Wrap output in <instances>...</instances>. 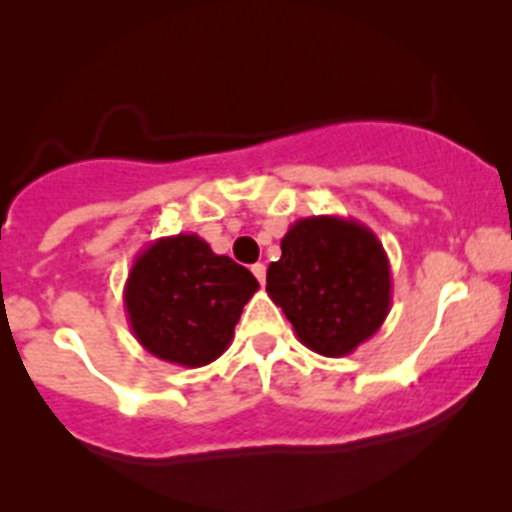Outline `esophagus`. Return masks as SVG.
Listing matches in <instances>:
<instances>
[{"label": "esophagus", "instance_id": "1", "mask_svg": "<svg viewBox=\"0 0 512 512\" xmlns=\"http://www.w3.org/2000/svg\"><path fill=\"white\" fill-rule=\"evenodd\" d=\"M251 271H253V277L259 279L261 287H264V282H266V266L264 264H253Z\"/></svg>", "mask_w": 512, "mask_h": 512}]
</instances>
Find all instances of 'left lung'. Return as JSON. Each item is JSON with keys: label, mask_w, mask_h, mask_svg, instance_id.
Segmentation results:
<instances>
[{"label": "left lung", "mask_w": 512, "mask_h": 512, "mask_svg": "<svg viewBox=\"0 0 512 512\" xmlns=\"http://www.w3.org/2000/svg\"><path fill=\"white\" fill-rule=\"evenodd\" d=\"M266 292L300 343L338 359L382 328L392 305L390 259L359 220L302 217L282 238V259L269 264Z\"/></svg>", "instance_id": "8db88e82"}]
</instances>
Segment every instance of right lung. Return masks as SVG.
Returning <instances> with one entry per match:
<instances>
[{
  "label": "right lung",
  "mask_w": 512,
  "mask_h": 512,
  "mask_svg": "<svg viewBox=\"0 0 512 512\" xmlns=\"http://www.w3.org/2000/svg\"><path fill=\"white\" fill-rule=\"evenodd\" d=\"M256 289L246 266L217 256L200 235L179 233L135 256L122 300L148 354L194 369L223 356Z\"/></svg>",
  "instance_id": "right-lung-1"
}]
</instances>
